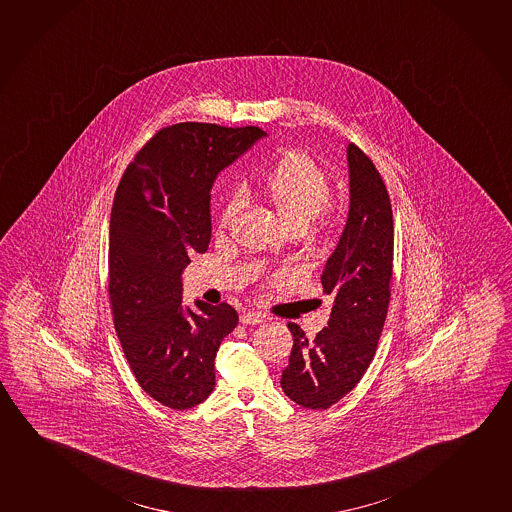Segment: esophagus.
I'll use <instances>...</instances> for the list:
<instances>
[{
	"label": "esophagus",
	"mask_w": 512,
	"mask_h": 512,
	"mask_svg": "<svg viewBox=\"0 0 512 512\" xmlns=\"http://www.w3.org/2000/svg\"><path fill=\"white\" fill-rule=\"evenodd\" d=\"M264 320H266V315L259 312H246L239 317V322H241L243 326H257V324L264 322Z\"/></svg>",
	"instance_id": "1"
}]
</instances>
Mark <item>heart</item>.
<instances>
[{
  "mask_svg": "<svg viewBox=\"0 0 512 512\" xmlns=\"http://www.w3.org/2000/svg\"><path fill=\"white\" fill-rule=\"evenodd\" d=\"M257 190L282 216L290 229H304L313 222L326 229L331 225L333 183L326 169L301 151H285L269 163L257 179ZM239 208V197L232 193L223 204L220 225L225 227Z\"/></svg>",
  "mask_w": 512,
  "mask_h": 512,
  "instance_id": "heart-1",
  "label": "heart"
}]
</instances>
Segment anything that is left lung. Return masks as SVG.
Listing matches in <instances>:
<instances>
[{
    "mask_svg": "<svg viewBox=\"0 0 512 512\" xmlns=\"http://www.w3.org/2000/svg\"><path fill=\"white\" fill-rule=\"evenodd\" d=\"M347 225L320 276L331 315L315 340L289 322L294 338L283 393L297 405L326 410L349 394L368 370L391 301L393 208L370 156L350 142Z\"/></svg>",
    "mask_w": 512,
    "mask_h": 512,
    "instance_id": "obj_1",
    "label": "left lung"
}]
</instances>
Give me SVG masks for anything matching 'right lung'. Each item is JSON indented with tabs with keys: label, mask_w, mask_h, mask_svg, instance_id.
<instances>
[{
	"label": "right lung",
	"mask_w": 512,
	"mask_h": 512,
	"mask_svg": "<svg viewBox=\"0 0 512 512\" xmlns=\"http://www.w3.org/2000/svg\"><path fill=\"white\" fill-rule=\"evenodd\" d=\"M259 126L178 123L149 139L126 167L109 230V301L139 386L165 407L199 405L215 389V357L236 310L181 306V273L211 239L216 174L252 148Z\"/></svg>",
	"instance_id": "right-lung-1"
}]
</instances>
